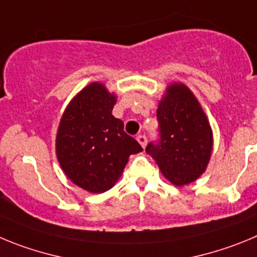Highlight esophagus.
<instances>
[{
    "label": "esophagus",
    "instance_id": "34e87169",
    "mask_svg": "<svg viewBox=\"0 0 257 257\" xmlns=\"http://www.w3.org/2000/svg\"><path fill=\"white\" fill-rule=\"evenodd\" d=\"M137 141L140 142V145L142 146L143 149H145L146 145H147V137H146V136H143V134H140V136H137Z\"/></svg>",
    "mask_w": 257,
    "mask_h": 257
}]
</instances>
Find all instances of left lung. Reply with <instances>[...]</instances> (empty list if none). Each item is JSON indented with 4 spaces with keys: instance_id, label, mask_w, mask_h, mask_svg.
<instances>
[{
    "instance_id": "1",
    "label": "left lung",
    "mask_w": 257,
    "mask_h": 257,
    "mask_svg": "<svg viewBox=\"0 0 257 257\" xmlns=\"http://www.w3.org/2000/svg\"><path fill=\"white\" fill-rule=\"evenodd\" d=\"M159 138L146 147L175 186L197 179L212 150V132L200 103L183 84H172L157 108Z\"/></svg>"
}]
</instances>
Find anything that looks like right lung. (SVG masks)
Masks as SVG:
<instances>
[{"label": "right lung", "mask_w": 257, "mask_h": 257, "mask_svg": "<svg viewBox=\"0 0 257 257\" xmlns=\"http://www.w3.org/2000/svg\"><path fill=\"white\" fill-rule=\"evenodd\" d=\"M116 101L100 83L80 91L66 107L56 138L57 160L69 179L83 189L102 193L114 186L128 157L143 151L111 114Z\"/></svg>", "instance_id": "add662e5"}]
</instances>
